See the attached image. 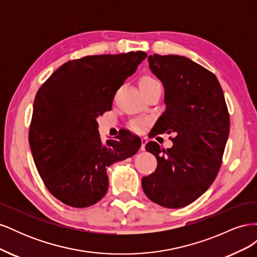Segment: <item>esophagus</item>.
<instances>
[{
	"label": "esophagus",
	"mask_w": 257,
	"mask_h": 257,
	"mask_svg": "<svg viewBox=\"0 0 257 257\" xmlns=\"http://www.w3.org/2000/svg\"><path fill=\"white\" fill-rule=\"evenodd\" d=\"M147 143H148V138H147V137H142V148H141V149H142L143 151H145V149H146Z\"/></svg>",
	"instance_id": "esophagus-1"
}]
</instances>
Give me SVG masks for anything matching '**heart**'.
<instances>
[{
    "label": "heart",
    "mask_w": 257,
    "mask_h": 257,
    "mask_svg": "<svg viewBox=\"0 0 257 257\" xmlns=\"http://www.w3.org/2000/svg\"><path fill=\"white\" fill-rule=\"evenodd\" d=\"M159 83L157 80L150 76H143L141 79H139V88H141L142 92L144 93L148 89H150L152 85ZM147 123L146 120H141V119H135L133 121L130 122V127L131 130H133L134 132H141L144 127L145 124Z\"/></svg>",
    "instance_id": "1"
}]
</instances>
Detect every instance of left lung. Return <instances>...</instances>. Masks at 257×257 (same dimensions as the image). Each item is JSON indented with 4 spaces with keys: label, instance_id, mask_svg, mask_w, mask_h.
Returning <instances> with one entry per match:
<instances>
[{
    "label": "left lung",
    "instance_id": "8db88e82",
    "mask_svg": "<svg viewBox=\"0 0 257 257\" xmlns=\"http://www.w3.org/2000/svg\"><path fill=\"white\" fill-rule=\"evenodd\" d=\"M148 61L164 85L166 104L151 138L164 133L175 136L167 150L155 142L147 144L158 166L143 178L142 185L153 203L182 208L203 195L219 173L229 134L227 105L215 75L192 60L153 54Z\"/></svg>",
    "mask_w": 257,
    "mask_h": 257
}]
</instances>
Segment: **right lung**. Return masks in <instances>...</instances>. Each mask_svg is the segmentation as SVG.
<instances>
[{
    "label": "right lung",
    "instance_id": "add662e5",
    "mask_svg": "<svg viewBox=\"0 0 257 257\" xmlns=\"http://www.w3.org/2000/svg\"><path fill=\"white\" fill-rule=\"evenodd\" d=\"M146 58L131 51L71 60L38 90L30 148L45 186L63 204H96L108 190L107 167L141 148V138L125 130L103 145L96 116L111 110L116 90Z\"/></svg>",
    "mask_w": 257,
    "mask_h": 257
}]
</instances>
